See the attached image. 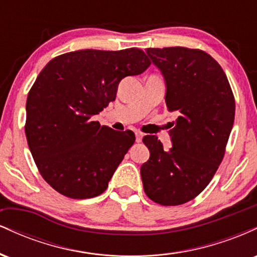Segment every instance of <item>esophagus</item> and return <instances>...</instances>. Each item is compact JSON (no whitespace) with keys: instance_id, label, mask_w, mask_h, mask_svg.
Masks as SVG:
<instances>
[{"instance_id":"obj_1","label":"esophagus","mask_w":257,"mask_h":257,"mask_svg":"<svg viewBox=\"0 0 257 257\" xmlns=\"http://www.w3.org/2000/svg\"><path fill=\"white\" fill-rule=\"evenodd\" d=\"M135 137H137V143H141L144 134L141 132H135Z\"/></svg>"}]
</instances>
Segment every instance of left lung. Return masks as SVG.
Wrapping results in <instances>:
<instances>
[{
    "mask_svg": "<svg viewBox=\"0 0 257 257\" xmlns=\"http://www.w3.org/2000/svg\"><path fill=\"white\" fill-rule=\"evenodd\" d=\"M167 83L166 104L178 118L169 150L156 135L143 141L150 158L141 166L144 191L161 205L196 198L222 162L234 122L235 102L226 73L215 59L186 47L147 48Z\"/></svg>",
    "mask_w": 257,
    "mask_h": 257,
    "instance_id": "1",
    "label": "left lung"
}]
</instances>
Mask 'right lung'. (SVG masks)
I'll return each instance as SVG.
<instances>
[{"mask_svg": "<svg viewBox=\"0 0 257 257\" xmlns=\"http://www.w3.org/2000/svg\"><path fill=\"white\" fill-rule=\"evenodd\" d=\"M150 65L139 48L83 49L43 67L28 94L25 134L38 172L57 192L85 199L107 188L135 135L91 117L114 101L120 79Z\"/></svg>", "mask_w": 257, "mask_h": 257, "instance_id": "add662e5", "label": "right lung"}]
</instances>
